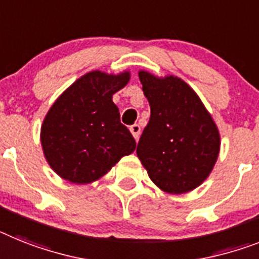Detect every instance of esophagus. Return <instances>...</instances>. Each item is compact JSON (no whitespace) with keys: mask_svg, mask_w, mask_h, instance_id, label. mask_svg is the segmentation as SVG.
<instances>
[{"mask_svg":"<svg viewBox=\"0 0 259 259\" xmlns=\"http://www.w3.org/2000/svg\"><path fill=\"white\" fill-rule=\"evenodd\" d=\"M130 132H132V134H133V137L136 138V140H138L140 138V134H141V126L138 125V123H134V125H132L129 127Z\"/></svg>","mask_w":259,"mask_h":259,"instance_id":"34e87169","label":"esophagus"}]
</instances>
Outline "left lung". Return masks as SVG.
<instances>
[{
	"label": "left lung",
	"mask_w": 259,
	"mask_h": 259,
	"mask_svg": "<svg viewBox=\"0 0 259 259\" xmlns=\"http://www.w3.org/2000/svg\"><path fill=\"white\" fill-rule=\"evenodd\" d=\"M150 104V119L137 155L150 179L168 193L195 190L209 177L220 151L213 118L187 82L177 76L138 72Z\"/></svg>",
	"instance_id": "left-lung-1"
}]
</instances>
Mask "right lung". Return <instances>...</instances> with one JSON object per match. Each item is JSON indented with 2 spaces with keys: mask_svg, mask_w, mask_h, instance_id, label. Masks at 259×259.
<instances>
[{
  "mask_svg": "<svg viewBox=\"0 0 259 259\" xmlns=\"http://www.w3.org/2000/svg\"><path fill=\"white\" fill-rule=\"evenodd\" d=\"M129 72L92 71L76 80L50 108L40 129L46 159L60 178L87 184L104 177L136 141L119 121L113 95L127 84Z\"/></svg>",
  "mask_w": 259,
  "mask_h": 259,
  "instance_id": "obj_1",
  "label": "right lung"
}]
</instances>
